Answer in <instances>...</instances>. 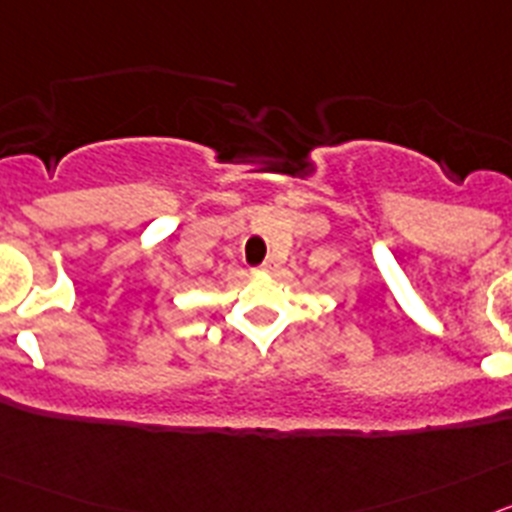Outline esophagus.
<instances>
[{"label": "esophagus", "instance_id": "esophagus-1", "mask_svg": "<svg viewBox=\"0 0 512 512\" xmlns=\"http://www.w3.org/2000/svg\"><path fill=\"white\" fill-rule=\"evenodd\" d=\"M280 265V260L275 255H267V260L262 262V270H275Z\"/></svg>", "mask_w": 512, "mask_h": 512}]
</instances>
